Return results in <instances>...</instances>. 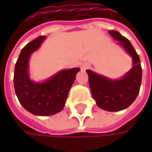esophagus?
Instances as JSON below:
<instances>
[{"instance_id": "1", "label": "esophagus", "mask_w": 152, "mask_h": 152, "mask_svg": "<svg viewBox=\"0 0 152 152\" xmlns=\"http://www.w3.org/2000/svg\"><path fill=\"white\" fill-rule=\"evenodd\" d=\"M89 68H90V64L87 63V62H83V63L81 64V69H82L83 71L86 70V69H89Z\"/></svg>"}]
</instances>
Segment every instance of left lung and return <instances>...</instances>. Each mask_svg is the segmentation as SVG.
Here are the masks:
<instances>
[{
  "label": "left lung",
  "mask_w": 152,
  "mask_h": 152,
  "mask_svg": "<svg viewBox=\"0 0 152 152\" xmlns=\"http://www.w3.org/2000/svg\"><path fill=\"white\" fill-rule=\"evenodd\" d=\"M109 34L117 41L132 59V68L124 76L112 79L91 69L89 84L92 98L99 108L108 112H119L130 106L137 99L142 83V67L139 55L130 41L116 31H109Z\"/></svg>",
  "instance_id": "8db88e82"
}]
</instances>
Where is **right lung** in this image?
<instances>
[{
	"instance_id": "add662e5",
	"label": "right lung",
	"mask_w": 152,
	"mask_h": 152,
	"mask_svg": "<svg viewBox=\"0 0 152 152\" xmlns=\"http://www.w3.org/2000/svg\"><path fill=\"white\" fill-rule=\"evenodd\" d=\"M46 39L37 38L24 46L16 61L14 87L23 107L38 116H50L60 113L65 106L69 91L75 82L79 68L61 69L42 82H35L30 76V58Z\"/></svg>"
}]
</instances>
